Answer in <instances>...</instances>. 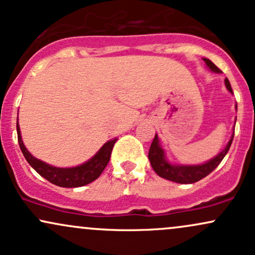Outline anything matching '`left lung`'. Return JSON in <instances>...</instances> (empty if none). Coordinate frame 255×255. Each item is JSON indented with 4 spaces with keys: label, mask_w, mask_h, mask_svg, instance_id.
Masks as SVG:
<instances>
[{
    "label": "left lung",
    "mask_w": 255,
    "mask_h": 255,
    "mask_svg": "<svg viewBox=\"0 0 255 255\" xmlns=\"http://www.w3.org/2000/svg\"><path fill=\"white\" fill-rule=\"evenodd\" d=\"M206 66L211 69L212 72L221 73L222 71L216 66L212 61H210L209 58H204ZM225 86L227 89L233 93V90H231L230 83L228 79H225ZM238 109V107H236ZM234 135H231V139L228 142V145L225 146V148L221 153H218L215 158H212L209 162L204 163L201 165H174L170 164V163L166 160L164 150L160 147L159 140H158V136L156 134L153 141H152L150 151H148V159H150V163L153 168V170L156 171L157 175H159L160 177L166 178V180L172 181V182L177 183H194L200 181L201 178L206 177L207 175L211 174V172L215 170L216 168L219 165V163L223 160L225 154L229 151L231 142H233Z\"/></svg>",
    "instance_id": "obj_1"
}]
</instances>
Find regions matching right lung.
Returning a JSON list of instances; mask_svg holds the SVG:
<instances>
[{"mask_svg": "<svg viewBox=\"0 0 255 255\" xmlns=\"http://www.w3.org/2000/svg\"><path fill=\"white\" fill-rule=\"evenodd\" d=\"M16 131H17V141L21 148L22 154L26 158L32 168L36 170L40 176L49 181V182L56 184L60 187H66V188H73V187H81L85 184L93 182L95 180L101 176L105 166L108 165L110 160L111 151H113L114 145H115L116 139L110 140L102 146V148L95 154L90 160H87L84 164L75 166V168H56L46 164L42 160L34 158L27 148L25 147L24 142L21 140V134H20V127L16 120Z\"/></svg>", "mask_w": 255, "mask_h": 255, "instance_id": "add662e5", "label": "right lung"}]
</instances>
